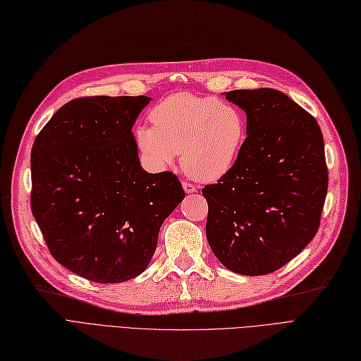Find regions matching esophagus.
<instances>
[{"label": "esophagus", "mask_w": 361, "mask_h": 361, "mask_svg": "<svg viewBox=\"0 0 361 361\" xmlns=\"http://www.w3.org/2000/svg\"><path fill=\"white\" fill-rule=\"evenodd\" d=\"M182 186H183L185 192H188V194H191V192H195V191H197V186H194V185H192V183H190V182H182Z\"/></svg>", "instance_id": "34e87169"}]
</instances>
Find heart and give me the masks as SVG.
<instances>
[{
  "label": "heart",
  "instance_id": "1",
  "mask_svg": "<svg viewBox=\"0 0 361 361\" xmlns=\"http://www.w3.org/2000/svg\"><path fill=\"white\" fill-rule=\"evenodd\" d=\"M152 127L140 126L134 140L146 166L163 171L175 164L197 180L214 182L234 167L246 140V119L233 103L216 97L178 92L149 114Z\"/></svg>",
  "mask_w": 361,
  "mask_h": 361
}]
</instances>
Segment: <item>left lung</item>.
<instances>
[{"label": "left lung", "instance_id": "left-lung-1", "mask_svg": "<svg viewBox=\"0 0 361 361\" xmlns=\"http://www.w3.org/2000/svg\"><path fill=\"white\" fill-rule=\"evenodd\" d=\"M246 140L234 167L202 190L206 235L227 269L259 276L288 263L314 239L329 170L317 119L278 90H235Z\"/></svg>", "mask_w": 361, "mask_h": 361}]
</instances>
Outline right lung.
<instances>
[{
  "label": "right lung",
  "instance_id": "right-lung-1",
  "mask_svg": "<svg viewBox=\"0 0 361 361\" xmlns=\"http://www.w3.org/2000/svg\"><path fill=\"white\" fill-rule=\"evenodd\" d=\"M151 97H80L62 106L31 151V210L49 252L100 283L133 279L151 261L185 192L171 171L140 167L133 126Z\"/></svg>",
  "mask_w": 361,
  "mask_h": 361
}]
</instances>
